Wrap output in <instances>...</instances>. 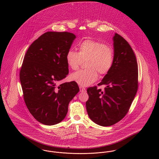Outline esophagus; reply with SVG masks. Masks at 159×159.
<instances>
[{
    "instance_id": "1",
    "label": "esophagus",
    "mask_w": 159,
    "mask_h": 159,
    "mask_svg": "<svg viewBox=\"0 0 159 159\" xmlns=\"http://www.w3.org/2000/svg\"><path fill=\"white\" fill-rule=\"evenodd\" d=\"M80 92H84V91H86L85 88H84L83 86H80Z\"/></svg>"
}]
</instances>
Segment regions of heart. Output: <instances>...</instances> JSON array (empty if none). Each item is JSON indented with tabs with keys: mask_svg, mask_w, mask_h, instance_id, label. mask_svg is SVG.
<instances>
[{
	"mask_svg": "<svg viewBox=\"0 0 159 159\" xmlns=\"http://www.w3.org/2000/svg\"><path fill=\"white\" fill-rule=\"evenodd\" d=\"M79 51L68 49L66 61L68 66L76 70L83 60L86 62L87 69L80 70L70 75V79L81 86H87L95 82L98 73L101 75L108 74L113 66L114 51L112 47L102 42L88 39L79 45Z\"/></svg>",
	"mask_w": 159,
	"mask_h": 159,
	"instance_id": "obj_1",
	"label": "heart"
}]
</instances>
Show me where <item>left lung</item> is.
<instances>
[{"mask_svg":"<svg viewBox=\"0 0 159 159\" xmlns=\"http://www.w3.org/2000/svg\"><path fill=\"white\" fill-rule=\"evenodd\" d=\"M114 61L110 71L98 86L87 89L89 99L86 110L95 124L111 126L128 113L138 90V70L136 56L129 43L120 35L113 37Z\"/></svg>","mask_w":159,"mask_h":159,"instance_id":"8db88e82","label":"left lung"}]
</instances>
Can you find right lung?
<instances>
[{
    "label": "right lung",
    "mask_w": 159,
    "mask_h": 159,
    "mask_svg": "<svg viewBox=\"0 0 159 159\" xmlns=\"http://www.w3.org/2000/svg\"><path fill=\"white\" fill-rule=\"evenodd\" d=\"M75 39L70 32H47L24 56L20 74L24 100L29 112L44 125L64 120L70 102L80 91L75 81L56 85L68 74L66 54Z\"/></svg>",
    "instance_id": "right-lung-1"
}]
</instances>
